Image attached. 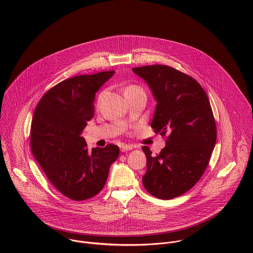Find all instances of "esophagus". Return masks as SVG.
Instances as JSON below:
<instances>
[{
	"label": "esophagus",
	"instance_id": "esophagus-1",
	"mask_svg": "<svg viewBox=\"0 0 253 253\" xmlns=\"http://www.w3.org/2000/svg\"><path fill=\"white\" fill-rule=\"evenodd\" d=\"M134 148V146L129 144H123L121 146V151L122 152H126V151H130Z\"/></svg>",
	"mask_w": 253,
	"mask_h": 253
}]
</instances>
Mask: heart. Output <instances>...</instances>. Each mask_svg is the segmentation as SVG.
<instances>
[{
  "label": "heart",
  "mask_w": 253,
  "mask_h": 253,
  "mask_svg": "<svg viewBox=\"0 0 253 253\" xmlns=\"http://www.w3.org/2000/svg\"><path fill=\"white\" fill-rule=\"evenodd\" d=\"M136 88H139V87H137V86H135V85H129V86H127V87L126 88L125 92H126V91H127V90H131V89H136ZM98 100H99V98H98Z\"/></svg>",
  "instance_id": "heart-1"
}]
</instances>
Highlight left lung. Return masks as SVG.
Returning a JSON list of instances; mask_svg holds the SVG:
<instances>
[{
    "mask_svg": "<svg viewBox=\"0 0 253 253\" xmlns=\"http://www.w3.org/2000/svg\"><path fill=\"white\" fill-rule=\"evenodd\" d=\"M157 101L151 126L168 134L166 147L156 154L147 146L145 189L154 197L170 200L189 191L204 174L216 142V125L202 85L167 65L132 68Z\"/></svg>",
    "mask_w": 253,
    "mask_h": 253,
    "instance_id": "obj_1",
    "label": "left lung"
}]
</instances>
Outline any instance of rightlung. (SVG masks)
<instances>
[{"mask_svg": "<svg viewBox=\"0 0 253 253\" xmlns=\"http://www.w3.org/2000/svg\"><path fill=\"white\" fill-rule=\"evenodd\" d=\"M104 71L67 79L41 98L31 125V150L50 183L73 201H84L104 187L117 145L89 151L81 136L94 115L97 90L114 75Z\"/></svg>", "mask_w": 253, "mask_h": 253, "instance_id": "right-lung-1", "label": "right lung"}]
</instances>
